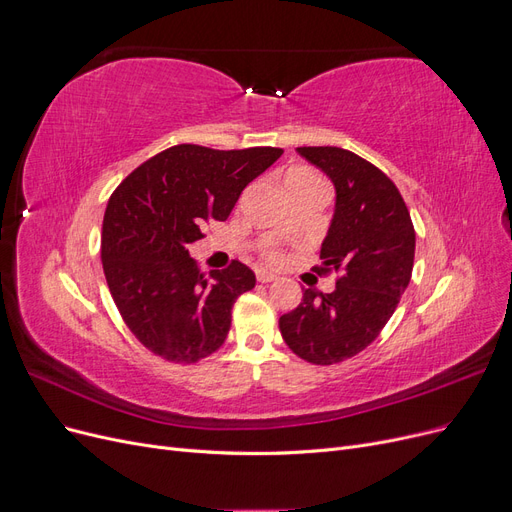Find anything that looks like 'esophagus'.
<instances>
[{"label": "esophagus", "instance_id": "1", "mask_svg": "<svg viewBox=\"0 0 512 512\" xmlns=\"http://www.w3.org/2000/svg\"><path fill=\"white\" fill-rule=\"evenodd\" d=\"M256 280H258L260 284H269V282H275L277 277H275L273 273H269V271H258V273H256Z\"/></svg>", "mask_w": 512, "mask_h": 512}]
</instances>
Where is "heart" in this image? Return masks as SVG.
I'll return each mask as SVG.
<instances>
[{"label": "heart", "instance_id": "1", "mask_svg": "<svg viewBox=\"0 0 512 512\" xmlns=\"http://www.w3.org/2000/svg\"><path fill=\"white\" fill-rule=\"evenodd\" d=\"M286 181H322V179L314 173V170H309V168H292V170H288ZM265 258L269 262H273V265H277V262L284 260L282 252H277V250H269L265 254Z\"/></svg>", "mask_w": 512, "mask_h": 512}]
</instances>
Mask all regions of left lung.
Here are the masks:
<instances>
[{
  "label": "left lung",
  "mask_w": 512,
  "mask_h": 512,
  "mask_svg": "<svg viewBox=\"0 0 512 512\" xmlns=\"http://www.w3.org/2000/svg\"><path fill=\"white\" fill-rule=\"evenodd\" d=\"M335 185V213L322 241L318 275L337 273L335 290L303 292L280 318L288 348L314 365H333L365 350L406 292L416 235L397 185L378 166L339 147H299Z\"/></svg>",
  "instance_id": "1"
}]
</instances>
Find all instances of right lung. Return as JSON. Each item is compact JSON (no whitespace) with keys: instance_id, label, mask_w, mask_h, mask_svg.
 <instances>
[{"instance_id":"right-lung-1","label":"right lung","mask_w":512,"mask_h":512,"mask_svg":"<svg viewBox=\"0 0 512 512\" xmlns=\"http://www.w3.org/2000/svg\"><path fill=\"white\" fill-rule=\"evenodd\" d=\"M284 149H209L175 145L119 183L102 222V267L126 327L149 352L192 365L218 350L232 305L256 275L232 260L200 273L188 245L224 222L243 188Z\"/></svg>"}]
</instances>
